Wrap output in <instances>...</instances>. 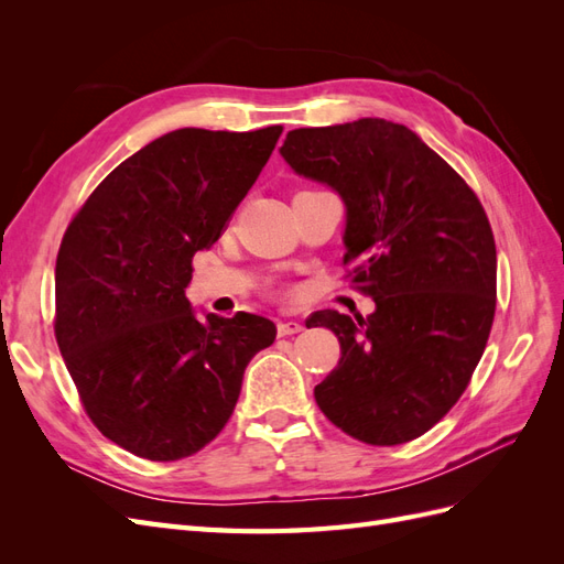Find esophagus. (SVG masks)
Returning a JSON list of instances; mask_svg holds the SVG:
<instances>
[{
	"mask_svg": "<svg viewBox=\"0 0 564 564\" xmlns=\"http://www.w3.org/2000/svg\"><path fill=\"white\" fill-rule=\"evenodd\" d=\"M303 332V324L296 319H289V322H278V336H292Z\"/></svg>",
	"mask_w": 564,
	"mask_h": 564,
	"instance_id": "34e87169",
	"label": "esophagus"
}]
</instances>
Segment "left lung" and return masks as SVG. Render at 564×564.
Listing matches in <instances>:
<instances>
[{"label": "left lung", "mask_w": 564, "mask_h": 564, "mask_svg": "<svg viewBox=\"0 0 564 564\" xmlns=\"http://www.w3.org/2000/svg\"><path fill=\"white\" fill-rule=\"evenodd\" d=\"M299 176L346 204L348 275L369 317L319 311L340 360L315 402L367 445L416 440L464 395L497 311V245L468 183L404 124L379 117L294 129L280 148Z\"/></svg>", "instance_id": "1"}]
</instances>
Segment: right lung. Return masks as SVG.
Segmentation results:
<instances>
[{"mask_svg":"<svg viewBox=\"0 0 564 564\" xmlns=\"http://www.w3.org/2000/svg\"><path fill=\"white\" fill-rule=\"evenodd\" d=\"M282 127L176 129L98 183L56 259L54 332L84 412L150 460L197 454L224 431L275 324L195 317L185 286L275 150Z\"/></svg>","mask_w":564,"mask_h":564,"instance_id":"1","label":"right lung"}]
</instances>
